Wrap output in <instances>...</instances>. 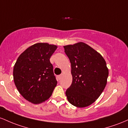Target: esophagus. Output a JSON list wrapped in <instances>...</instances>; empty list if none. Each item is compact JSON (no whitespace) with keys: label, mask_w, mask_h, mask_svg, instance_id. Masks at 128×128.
Returning <instances> with one entry per match:
<instances>
[{"label":"esophagus","mask_w":128,"mask_h":128,"mask_svg":"<svg viewBox=\"0 0 128 128\" xmlns=\"http://www.w3.org/2000/svg\"><path fill=\"white\" fill-rule=\"evenodd\" d=\"M61 77H62V75H59L57 76V78H58V80H60V78H61Z\"/></svg>","instance_id":"obj_1"}]
</instances>
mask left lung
Returning a JSON list of instances; mask_svg holds the SVG:
<instances>
[{"label":"left lung","mask_w":128,"mask_h":128,"mask_svg":"<svg viewBox=\"0 0 128 128\" xmlns=\"http://www.w3.org/2000/svg\"><path fill=\"white\" fill-rule=\"evenodd\" d=\"M71 65L72 82L66 91L68 102L78 108L91 104L107 83L108 69L101 54L83 42L64 46Z\"/></svg>","instance_id":"1"}]
</instances>
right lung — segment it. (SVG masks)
<instances>
[{
    "instance_id": "right-lung-1",
    "label": "right lung",
    "mask_w": 128,
    "mask_h": 128,
    "mask_svg": "<svg viewBox=\"0 0 128 128\" xmlns=\"http://www.w3.org/2000/svg\"><path fill=\"white\" fill-rule=\"evenodd\" d=\"M57 48L47 43L36 44L22 53L14 64L16 86L30 102L38 104L52 95L57 82L50 58Z\"/></svg>"
}]
</instances>
